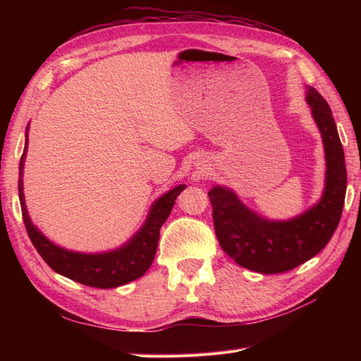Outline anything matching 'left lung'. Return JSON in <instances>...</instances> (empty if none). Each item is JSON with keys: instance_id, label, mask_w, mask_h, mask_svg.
<instances>
[{"instance_id": "1", "label": "left lung", "mask_w": 361, "mask_h": 361, "mask_svg": "<svg viewBox=\"0 0 361 361\" xmlns=\"http://www.w3.org/2000/svg\"><path fill=\"white\" fill-rule=\"evenodd\" d=\"M305 101L325 150V188L318 203L292 220L271 221L250 211L232 190L215 185L207 192L221 248L238 265L260 274L286 272L318 255L329 244L342 216L346 166L331 108L310 85Z\"/></svg>"}]
</instances>
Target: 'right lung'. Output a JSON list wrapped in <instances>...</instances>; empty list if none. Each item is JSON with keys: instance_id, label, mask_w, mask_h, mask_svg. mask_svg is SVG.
Wrapping results in <instances>:
<instances>
[{"instance_id": "1", "label": "right lung", "mask_w": 361, "mask_h": 361, "mask_svg": "<svg viewBox=\"0 0 361 361\" xmlns=\"http://www.w3.org/2000/svg\"><path fill=\"white\" fill-rule=\"evenodd\" d=\"M28 133V126H27ZM28 134L25 140L24 154L19 162V202L23 209L24 224L32 245L36 247L42 259L59 274L68 277L81 285L110 289L126 285V283L140 279L150 268L154 262L159 241V228L169 218L171 207L178 195L187 188V185H178L152 204V209L146 218L143 227L117 250L106 253L85 255L76 253L52 244L47 236H43L39 228L31 223L24 199V162L27 155Z\"/></svg>"}]
</instances>
